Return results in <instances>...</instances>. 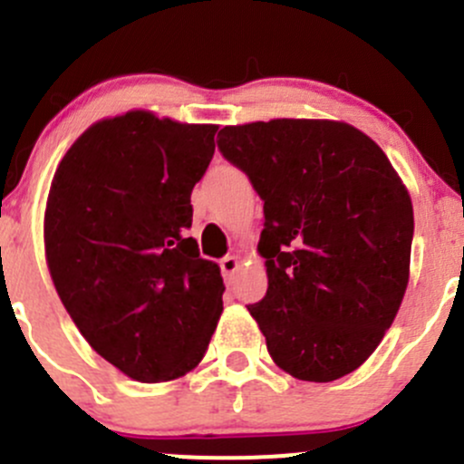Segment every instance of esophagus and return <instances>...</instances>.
I'll list each match as a JSON object with an SVG mask.
<instances>
[{
	"label": "esophagus",
	"instance_id": "34e87169",
	"mask_svg": "<svg viewBox=\"0 0 464 464\" xmlns=\"http://www.w3.org/2000/svg\"><path fill=\"white\" fill-rule=\"evenodd\" d=\"M219 269H222L224 280H228V283H231L233 274L240 269V258H237V256H227V258L219 260Z\"/></svg>",
	"mask_w": 464,
	"mask_h": 464
}]
</instances>
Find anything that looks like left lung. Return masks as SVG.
Listing matches in <instances>:
<instances>
[{
  "label": "left lung",
  "instance_id": "8db88e82",
  "mask_svg": "<svg viewBox=\"0 0 464 464\" xmlns=\"http://www.w3.org/2000/svg\"><path fill=\"white\" fill-rule=\"evenodd\" d=\"M218 145L265 202L266 294L249 305L280 371L334 382L395 321L411 274L413 204L368 134L343 121L227 125Z\"/></svg>",
  "mask_w": 464,
  "mask_h": 464
}]
</instances>
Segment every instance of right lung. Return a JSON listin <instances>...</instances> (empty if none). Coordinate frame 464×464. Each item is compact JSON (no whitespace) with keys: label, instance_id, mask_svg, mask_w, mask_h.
<instances>
[{"label":"right lung","instance_id":"right-lung-1","mask_svg":"<svg viewBox=\"0 0 464 464\" xmlns=\"http://www.w3.org/2000/svg\"><path fill=\"white\" fill-rule=\"evenodd\" d=\"M218 125L130 110L96 121L55 168L44 256L64 310L137 382L195 371L222 314L218 262L186 237Z\"/></svg>","mask_w":464,"mask_h":464}]
</instances>
